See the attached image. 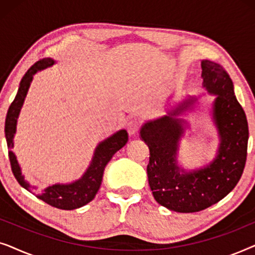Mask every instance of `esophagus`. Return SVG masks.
<instances>
[{
    "label": "esophagus",
    "mask_w": 255,
    "mask_h": 255,
    "mask_svg": "<svg viewBox=\"0 0 255 255\" xmlns=\"http://www.w3.org/2000/svg\"><path fill=\"white\" fill-rule=\"evenodd\" d=\"M139 131V123L137 121H130L128 123V132L130 135H134Z\"/></svg>",
    "instance_id": "34e87169"
}]
</instances>
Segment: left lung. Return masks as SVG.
I'll return each instance as SVG.
<instances>
[{"label": "left lung", "mask_w": 255, "mask_h": 255, "mask_svg": "<svg viewBox=\"0 0 255 255\" xmlns=\"http://www.w3.org/2000/svg\"><path fill=\"white\" fill-rule=\"evenodd\" d=\"M201 67L203 87L216 95L212 120L221 140L216 158L191 172L177 165L179 141L186 124L177 116L193 108L195 97L140 128V137L149 148L147 176L153 196L160 205L176 212L204 210L224 198L242 177L247 158L249 124L231 78L214 61L202 60Z\"/></svg>", "instance_id": "left-lung-1"}]
</instances>
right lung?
<instances>
[{
	"label": "right lung",
	"instance_id": "right-lung-1",
	"mask_svg": "<svg viewBox=\"0 0 255 255\" xmlns=\"http://www.w3.org/2000/svg\"><path fill=\"white\" fill-rule=\"evenodd\" d=\"M54 62L55 61L51 58L41 59V60L37 61L36 64L31 66L29 71L23 76L15 100L10 104L8 113H6L4 133L6 145H8L9 149V160L10 165H11V170L20 186L25 188L26 190L31 191L33 195H36L39 200L44 201L45 203L50 204L51 207L61 209V210H74V209L81 208L94 200V197L96 196L97 191L100 189L101 183H102L103 172L107 163L110 161L115 153L120 151L127 144L128 137L127 131L120 130L111 137L107 138L106 140L101 141L97 145L95 152H94L92 162H90L85 174L74 182L67 184H52V186L39 190L36 187H31L24 180L15 153L11 151L13 147V135L16 133L17 118L19 116L20 109H22L27 90H29L31 82H32L33 75L38 71L51 67L52 65H54Z\"/></svg>",
	"mask_w": 255,
	"mask_h": 255
}]
</instances>
